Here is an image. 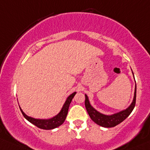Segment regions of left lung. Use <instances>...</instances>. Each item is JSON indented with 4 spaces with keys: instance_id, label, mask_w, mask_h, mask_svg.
Here are the masks:
<instances>
[{
    "instance_id": "8db88e82",
    "label": "left lung",
    "mask_w": 150,
    "mask_h": 150,
    "mask_svg": "<svg viewBox=\"0 0 150 150\" xmlns=\"http://www.w3.org/2000/svg\"><path fill=\"white\" fill-rule=\"evenodd\" d=\"M136 96H137V86L135 87L134 97L132 103L131 104L130 106L127 108L124 111H121L115 114L111 115V116H107V115L102 114V113L98 112L96 109H94L89 103L88 96L86 95V100H85V105H86V110H87L90 117L92 119L96 124L101 126L103 127H106V128H111L115 126L118 125L123 121L125 120L129 116L132 111H133L134 108L136 104Z\"/></svg>"
}]
</instances>
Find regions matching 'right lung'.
Here are the masks:
<instances>
[{"label": "right lung", "mask_w": 150, "mask_h": 150, "mask_svg": "<svg viewBox=\"0 0 150 150\" xmlns=\"http://www.w3.org/2000/svg\"><path fill=\"white\" fill-rule=\"evenodd\" d=\"M76 93H73L71 95L69 96L68 98L66 100L65 103H64V105H63L62 110L60 111V112L58 113L57 116H55L54 117L50 119H36L34 118H31L28 116L27 115L23 113V111H22L21 108H20L22 114L24 116V118H26L29 122H31V124H33L34 125H35L36 127H37L38 128L42 129H46V130H49V129H52L57 127H59L60 125L64 123V120H65L66 117H67V112H68V108L70 106V104L72 101V98L75 96Z\"/></svg>", "instance_id": "right-lung-1"}]
</instances>
